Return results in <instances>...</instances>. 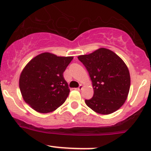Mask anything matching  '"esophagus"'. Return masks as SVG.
Wrapping results in <instances>:
<instances>
[{
  "mask_svg": "<svg viewBox=\"0 0 151 151\" xmlns=\"http://www.w3.org/2000/svg\"><path fill=\"white\" fill-rule=\"evenodd\" d=\"M83 85H80V86L78 87V88H75V89H76V90H77V91H80V90H82V89H83Z\"/></svg>",
  "mask_w": 151,
  "mask_h": 151,
  "instance_id": "34e87169",
  "label": "esophagus"
}]
</instances>
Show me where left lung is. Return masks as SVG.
Returning a JSON list of instances; mask_svg holds the SVG:
<instances>
[{
	"label": "left lung",
	"mask_w": 151,
	"mask_h": 151,
	"mask_svg": "<svg viewBox=\"0 0 151 151\" xmlns=\"http://www.w3.org/2000/svg\"><path fill=\"white\" fill-rule=\"evenodd\" d=\"M89 73L93 96L85 104L94 112L109 115L123 106L130 89L129 68L118 55L99 48L88 55L78 56Z\"/></svg>",
	"instance_id": "obj_1"
}]
</instances>
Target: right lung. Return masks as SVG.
<instances>
[{
  "label": "right lung",
  "instance_id": "add662e5",
  "mask_svg": "<svg viewBox=\"0 0 151 151\" xmlns=\"http://www.w3.org/2000/svg\"><path fill=\"white\" fill-rule=\"evenodd\" d=\"M73 57H59L50 52L38 55L20 74L19 89L24 101L40 113L55 110L69 94L63 72Z\"/></svg>",
  "mask_w": 151,
  "mask_h": 151
}]
</instances>
